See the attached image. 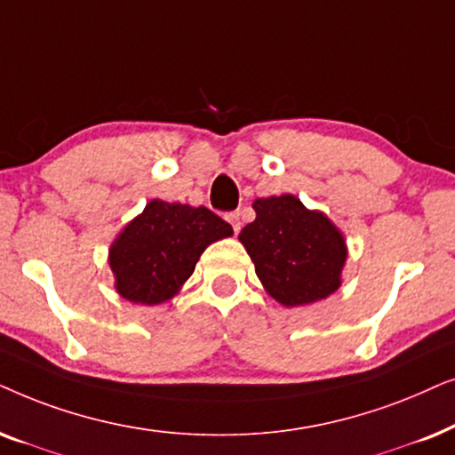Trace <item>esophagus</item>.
Here are the masks:
<instances>
[{
  "label": "esophagus",
  "instance_id": "esophagus-1",
  "mask_svg": "<svg viewBox=\"0 0 455 455\" xmlns=\"http://www.w3.org/2000/svg\"><path fill=\"white\" fill-rule=\"evenodd\" d=\"M227 220L231 222L233 231H235V235H237L241 231V214H239V212H231V214H227Z\"/></svg>",
  "mask_w": 455,
  "mask_h": 455
}]
</instances>
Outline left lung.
<instances>
[{
  "instance_id": "8db88e82",
  "label": "left lung",
  "mask_w": 455,
  "mask_h": 455,
  "mask_svg": "<svg viewBox=\"0 0 455 455\" xmlns=\"http://www.w3.org/2000/svg\"><path fill=\"white\" fill-rule=\"evenodd\" d=\"M256 220L241 231L256 275L272 299L284 307L316 304L341 287L347 243L324 212L298 197H258Z\"/></svg>"
}]
</instances>
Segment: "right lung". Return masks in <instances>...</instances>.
<instances>
[{
	"mask_svg": "<svg viewBox=\"0 0 455 455\" xmlns=\"http://www.w3.org/2000/svg\"><path fill=\"white\" fill-rule=\"evenodd\" d=\"M231 235V224L204 205L151 199L108 250L114 289L132 304H164L179 295L205 247Z\"/></svg>",
	"mask_w": 455,
	"mask_h": 455,
	"instance_id": "obj_1",
	"label": "right lung"
}]
</instances>
